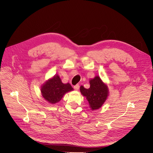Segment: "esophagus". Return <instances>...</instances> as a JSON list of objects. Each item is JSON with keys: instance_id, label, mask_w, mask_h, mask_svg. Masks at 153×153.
Wrapping results in <instances>:
<instances>
[{"instance_id": "1", "label": "esophagus", "mask_w": 153, "mask_h": 153, "mask_svg": "<svg viewBox=\"0 0 153 153\" xmlns=\"http://www.w3.org/2000/svg\"><path fill=\"white\" fill-rule=\"evenodd\" d=\"M79 85H75V86H74V90H79Z\"/></svg>"}]
</instances>
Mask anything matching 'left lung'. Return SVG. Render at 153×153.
I'll return each mask as SVG.
<instances>
[{
  "instance_id": "obj_1",
  "label": "left lung",
  "mask_w": 153,
  "mask_h": 153,
  "mask_svg": "<svg viewBox=\"0 0 153 153\" xmlns=\"http://www.w3.org/2000/svg\"><path fill=\"white\" fill-rule=\"evenodd\" d=\"M90 88H85L80 86L81 94L88 100L91 110L100 108L105 103L108 96V88L106 83H103L99 76H96L90 80Z\"/></svg>"
}]
</instances>
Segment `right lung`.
Wrapping results in <instances>:
<instances>
[{
	"label": "right lung",
	"instance_id": "right-lung-1",
	"mask_svg": "<svg viewBox=\"0 0 153 153\" xmlns=\"http://www.w3.org/2000/svg\"><path fill=\"white\" fill-rule=\"evenodd\" d=\"M73 90L71 85L69 83H63L57 74L47 80L40 88L42 97L51 104L59 102L64 94Z\"/></svg>",
	"mask_w": 153,
	"mask_h": 153
}]
</instances>
